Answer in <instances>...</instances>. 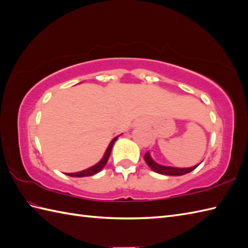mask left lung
<instances>
[{
    "label": "left lung",
    "mask_w": 248,
    "mask_h": 248,
    "mask_svg": "<svg viewBox=\"0 0 248 248\" xmlns=\"http://www.w3.org/2000/svg\"><path fill=\"white\" fill-rule=\"evenodd\" d=\"M145 162L147 163V165H148L152 170L157 172V173H161V175H165V176H182V175H186L187 172H191L192 170H194L195 168H196L198 165H195L192 167H186V168H181V167H172V166H164V165H161V164H157L156 162H155L152 160V157L150 155L149 152H147L144 156Z\"/></svg>",
    "instance_id": "left-lung-1"
}]
</instances>
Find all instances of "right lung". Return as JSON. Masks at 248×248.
Segmentation results:
<instances>
[{"instance_id":"add662e5","label":"right lung","mask_w":248,"mask_h":248,"mask_svg":"<svg viewBox=\"0 0 248 248\" xmlns=\"http://www.w3.org/2000/svg\"><path fill=\"white\" fill-rule=\"evenodd\" d=\"M119 138L118 136H116V138H114L112 140H110V143L108 145V147L107 148V150H105V154L104 155L102 156V159L100 160L97 164H94L93 166L89 167V168H86V170H81V171H77V172H70V173H66V175L70 176V177H78V178H82V177H89V176H93L96 175V173H98L99 171L102 170V168L105 166V164L108 163V157L110 155V152H112V148L113 146L115 144V141L117 140V139Z\"/></svg>"}]
</instances>
